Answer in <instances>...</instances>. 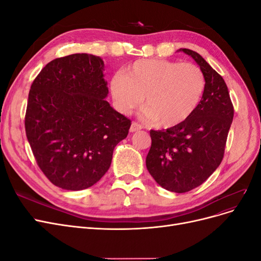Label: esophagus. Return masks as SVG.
Here are the masks:
<instances>
[{
  "mask_svg": "<svg viewBox=\"0 0 261 261\" xmlns=\"http://www.w3.org/2000/svg\"><path fill=\"white\" fill-rule=\"evenodd\" d=\"M141 128H143V126H141L140 124H138V123H136V122H133V123H132V125H130V128H129V130H130L132 133H134V132L140 130Z\"/></svg>",
  "mask_w": 261,
  "mask_h": 261,
  "instance_id": "1",
  "label": "esophagus"
}]
</instances>
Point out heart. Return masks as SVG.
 <instances>
[{"instance_id":"1","label":"heart","mask_w":261,"mask_h":261,"mask_svg":"<svg viewBox=\"0 0 261 261\" xmlns=\"http://www.w3.org/2000/svg\"><path fill=\"white\" fill-rule=\"evenodd\" d=\"M204 88L206 78L193 63L156 59L136 61L111 81L118 111L129 113L145 96V115L162 127H173L191 117Z\"/></svg>"}]
</instances>
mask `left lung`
<instances>
[{"label": "left lung", "instance_id": "1", "mask_svg": "<svg viewBox=\"0 0 261 261\" xmlns=\"http://www.w3.org/2000/svg\"><path fill=\"white\" fill-rule=\"evenodd\" d=\"M192 57L206 78V88L196 111L179 125L150 130L151 147L146 158L150 174L161 187L186 193L198 187L217 170L223 159L234 109L226 84L200 54Z\"/></svg>", "mask_w": 261, "mask_h": 261}]
</instances>
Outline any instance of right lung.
Wrapping results in <instances>:
<instances>
[{
  "label": "right lung",
  "mask_w": 261,
  "mask_h": 261,
  "mask_svg": "<svg viewBox=\"0 0 261 261\" xmlns=\"http://www.w3.org/2000/svg\"><path fill=\"white\" fill-rule=\"evenodd\" d=\"M105 63L76 53L48 63L30 87L25 128L37 164L52 184L82 191L103 176L130 120L106 100Z\"/></svg>",
  "instance_id": "obj_1"
}]
</instances>
